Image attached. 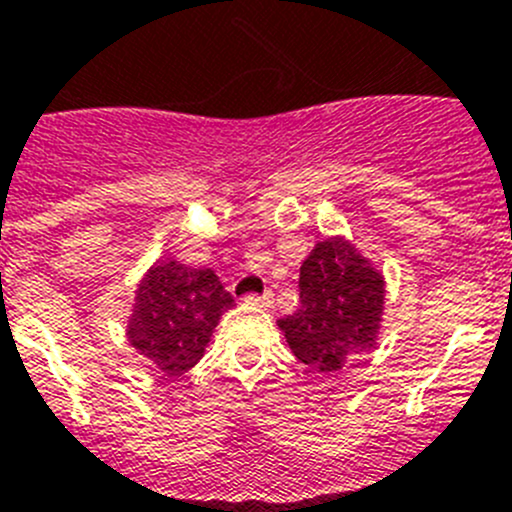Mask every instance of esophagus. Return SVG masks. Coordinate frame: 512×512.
<instances>
[{
	"mask_svg": "<svg viewBox=\"0 0 512 512\" xmlns=\"http://www.w3.org/2000/svg\"><path fill=\"white\" fill-rule=\"evenodd\" d=\"M271 302H274L271 292H266V295H246V305L253 307H271Z\"/></svg>",
	"mask_w": 512,
	"mask_h": 512,
	"instance_id": "34e87169",
	"label": "esophagus"
}]
</instances>
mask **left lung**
I'll list each match as a JSON object with an SVG mask.
<instances>
[{
  "instance_id": "8db88e82",
  "label": "left lung",
  "mask_w": 512,
  "mask_h": 512,
  "mask_svg": "<svg viewBox=\"0 0 512 512\" xmlns=\"http://www.w3.org/2000/svg\"><path fill=\"white\" fill-rule=\"evenodd\" d=\"M384 312L382 271L354 243L333 235L300 266V307L279 320L292 354L315 372H341L377 346Z\"/></svg>"
}]
</instances>
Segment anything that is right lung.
<instances>
[{
    "label": "right lung",
    "instance_id": "obj_1",
    "mask_svg": "<svg viewBox=\"0 0 512 512\" xmlns=\"http://www.w3.org/2000/svg\"><path fill=\"white\" fill-rule=\"evenodd\" d=\"M233 302L212 269L158 261L135 289L128 341L164 377H182L205 356L220 315Z\"/></svg>",
    "mask_w": 512,
    "mask_h": 512
}]
</instances>
